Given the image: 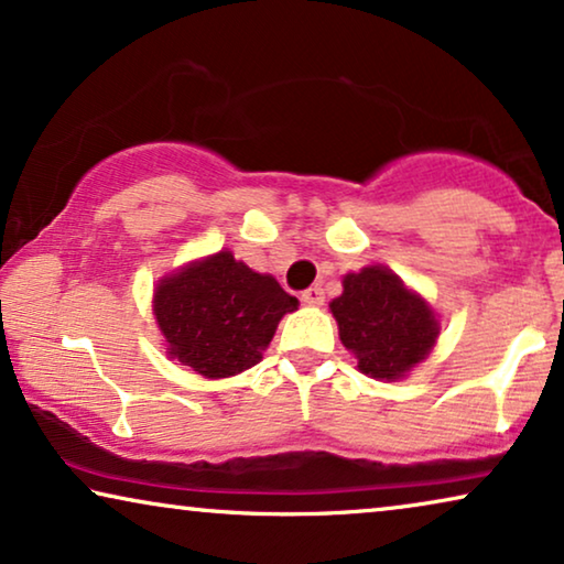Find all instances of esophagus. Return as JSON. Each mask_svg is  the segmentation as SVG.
Listing matches in <instances>:
<instances>
[{
    "label": "esophagus",
    "mask_w": 564,
    "mask_h": 564,
    "mask_svg": "<svg viewBox=\"0 0 564 564\" xmlns=\"http://www.w3.org/2000/svg\"><path fill=\"white\" fill-rule=\"evenodd\" d=\"M300 300H303L305 305L321 307L323 303H326V295H323V288H318V284H313V288H307L303 295H300Z\"/></svg>",
    "instance_id": "1"
}]
</instances>
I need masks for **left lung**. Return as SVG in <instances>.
I'll return each instance as SVG.
<instances>
[{
	"instance_id": "1",
	"label": "left lung",
	"mask_w": 564,
	"mask_h": 564,
	"mask_svg": "<svg viewBox=\"0 0 564 564\" xmlns=\"http://www.w3.org/2000/svg\"><path fill=\"white\" fill-rule=\"evenodd\" d=\"M330 313L359 372L375 380L405 377L429 357L438 336V321L426 300L380 264L346 274Z\"/></svg>"
}]
</instances>
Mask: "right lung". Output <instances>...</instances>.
Returning a JSON list of instances; mask_svg holds the SVG:
<instances>
[{
	"label": "right lung",
	"instance_id": "right-lung-1",
	"mask_svg": "<svg viewBox=\"0 0 564 564\" xmlns=\"http://www.w3.org/2000/svg\"><path fill=\"white\" fill-rule=\"evenodd\" d=\"M297 297L272 274H259L230 251L189 261L153 290V315L166 354L192 372L220 380L259 365L284 313Z\"/></svg>",
	"mask_w": 564,
	"mask_h": 564
}]
</instances>
